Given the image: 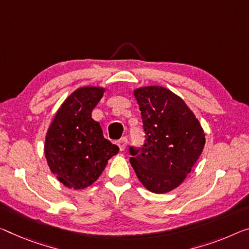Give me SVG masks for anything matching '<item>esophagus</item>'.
<instances>
[{"label": "esophagus", "mask_w": 249, "mask_h": 249, "mask_svg": "<svg viewBox=\"0 0 249 249\" xmlns=\"http://www.w3.org/2000/svg\"><path fill=\"white\" fill-rule=\"evenodd\" d=\"M117 143H118V146H119L120 151H124L128 144V139L125 137H124V138H121L120 140H118Z\"/></svg>", "instance_id": "1"}]
</instances>
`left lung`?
<instances>
[{"instance_id": "obj_1", "label": "left lung", "mask_w": 249, "mask_h": 249, "mask_svg": "<svg viewBox=\"0 0 249 249\" xmlns=\"http://www.w3.org/2000/svg\"><path fill=\"white\" fill-rule=\"evenodd\" d=\"M144 143L130 147V163L148 190L164 194L185 180L205 146V133L193 111L162 87L135 90Z\"/></svg>"}]
</instances>
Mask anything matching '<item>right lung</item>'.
Listing matches in <instances>:
<instances>
[{"label":"right lung","instance_id":"obj_1","mask_svg":"<svg viewBox=\"0 0 249 249\" xmlns=\"http://www.w3.org/2000/svg\"><path fill=\"white\" fill-rule=\"evenodd\" d=\"M105 89L85 87L75 90L56 112L45 138L44 152L50 169L60 182L83 189L100 177L119 147L105 139L91 112Z\"/></svg>","mask_w":249,"mask_h":249}]
</instances>
